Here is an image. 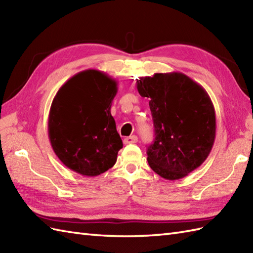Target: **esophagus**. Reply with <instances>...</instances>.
Listing matches in <instances>:
<instances>
[{"label": "esophagus", "instance_id": "obj_1", "mask_svg": "<svg viewBox=\"0 0 253 253\" xmlns=\"http://www.w3.org/2000/svg\"><path fill=\"white\" fill-rule=\"evenodd\" d=\"M138 141V137L137 136H129V137H126L124 139V143L125 144H129V143H136Z\"/></svg>", "mask_w": 253, "mask_h": 253}]
</instances>
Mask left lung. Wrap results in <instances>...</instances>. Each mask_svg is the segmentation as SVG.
Instances as JSON below:
<instances>
[{
	"mask_svg": "<svg viewBox=\"0 0 253 253\" xmlns=\"http://www.w3.org/2000/svg\"><path fill=\"white\" fill-rule=\"evenodd\" d=\"M149 98L155 138L148 163L169 180L184 178L209 157L215 140V111L208 92L182 73H157L137 80Z\"/></svg>",
	"mask_w": 253,
	"mask_h": 253,
	"instance_id": "8db88e82",
	"label": "left lung"
}]
</instances>
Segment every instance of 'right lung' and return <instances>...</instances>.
<instances>
[{"mask_svg": "<svg viewBox=\"0 0 253 253\" xmlns=\"http://www.w3.org/2000/svg\"><path fill=\"white\" fill-rule=\"evenodd\" d=\"M117 83L87 69L69 78L51 104L47 131L61 162L83 176H98L113 168L123 141L111 106Z\"/></svg>", "mask_w": 253, "mask_h": 253, "instance_id": "1", "label": "right lung"}]
</instances>
